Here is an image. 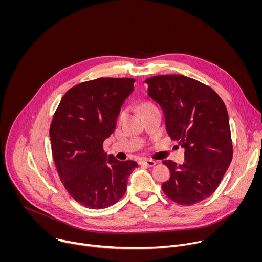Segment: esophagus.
<instances>
[{"mask_svg":"<svg viewBox=\"0 0 262 262\" xmlns=\"http://www.w3.org/2000/svg\"><path fill=\"white\" fill-rule=\"evenodd\" d=\"M139 164H140V165H146V166H148V167H154L157 163H156L155 161H152V160H141V161L139 162Z\"/></svg>","mask_w":262,"mask_h":262,"instance_id":"esophagus-1","label":"esophagus"}]
</instances>
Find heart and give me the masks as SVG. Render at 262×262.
Wrapping results in <instances>:
<instances>
[{
    "label": "heart",
    "instance_id": "heart-1",
    "mask_svg": "<svg viewBox=\"0 0 262 262\" xmlns=\"http://www.w3.org/2000/svg\"><path fill=\"white\" fill-rule=\"evenodd\" d=\"M151 106H152L151 104H149V103H146V104H145V105L143 106V108L145 110V108H148V107H151ZM123 116H124V113H121V114H120V118H122Z\"/></svg>",
    "mask_w": 262,
    "mask_h": 262
}]
</instances>
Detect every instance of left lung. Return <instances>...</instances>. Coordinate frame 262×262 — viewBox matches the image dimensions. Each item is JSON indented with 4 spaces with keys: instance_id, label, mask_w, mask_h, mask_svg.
<instances>
[{
    "instance_id": "8db88e82",
    "label": "left lung",
    "mask_w": 262,
    "mask_h": 262,
    "mask_svg": "<svg viewBox=\"0 0 262 262\" xmlns=\"http://www.w3.org/2000/svg\"><path fill=\"white\" fill-rule=\"evenodd\" d=\"M148 95L163 108L167 132L184 148V163L164 161L170 178L162 184L166 196L181 205L209 197L219 186L233 156L229 118L216 92L181 74L145 81Z\"/></svg>"
}]
</instances>
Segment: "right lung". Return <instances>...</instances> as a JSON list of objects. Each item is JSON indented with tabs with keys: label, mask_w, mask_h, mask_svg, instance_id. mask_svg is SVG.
I'll return each instance as SVG.
<instances>
[{
	"label": "right lung",
	"mask_w": 262,
	"mask_h": 262,
	"mask_svg": "<svg viewBox=\"0 0 262 262\" xmlns=\"http://www.w3.org/2000/svg\"><path fill=\"white\" fill-rule=\"evenodd\" d=\"M134 79L99 78L76 85L62 97L50 127L54 162L69 195L80 204L101 209L126 191L134 161H118L103 150L116 127Z\"/></svg>",
	"instance_id": "right-lung-1"
}]
</instances>
